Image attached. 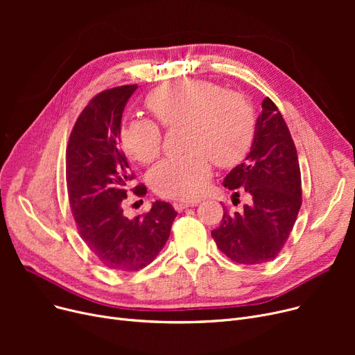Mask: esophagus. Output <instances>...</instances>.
Here are the masks:
<instances>
[{
	"mask_svg": "<svg viewBox=\"0 0 355 355\" xmlns=\"http://www.w3.org/2000/svg\"><path fill=\"white\" fill-rule=\"evenodd\" d=\"M197 206V201H174L173 202V207L177 210V211H182L185 209L189 207H194Z\"/></svg>",
	"mask_w": 355,
	"mask_h": 355,
	"instance_id": "esophagus-1",
	"label": "esophagus"
}]
</instances>
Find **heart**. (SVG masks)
<instances>
[{"label": "heart", "mask_w": 355, "mask_h": 355, "mask_svg": "<svg viewBox=\"0 0 355 355\" xmlns=\"http://www.w3.org/2000/svg\"><path fill=\"white\" fill-rule=\"evenodd\" d=\"M146 107L165 129L182 126L184 154L159 161L149 173L155 193L175 200H194L206 190L211 159L229 166L249 149L254 116L250 105L221 86L187 79L149 93ZM123 151L138 162L154 161L161 151V129L149 119H130L119 132Z\"/></svg>", "instance_id": "b5f03b06"}]
</instances>
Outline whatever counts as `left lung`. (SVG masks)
Here are the masks:
<instances>
[{
    "instance_id": "8db88e82",
    "label": "left lung",
    "mask_w": 355,
    "mask_h": 355,
    "mask_svg": "<svg viewBox=\"0 0 355 355\" xmlns=\"http://www.w3.org/2000/svg\"><path fill=\"white\" fill-rule=\"evenodd\" d=\"M225 187L248 193L241 211L223 209L221 223L211 232L217 248L240 265L273 260L286 243L302 204L301 170L288 125L266 98L254 128L246 159L225 178Z\"/></svg>"
}]
</instances>
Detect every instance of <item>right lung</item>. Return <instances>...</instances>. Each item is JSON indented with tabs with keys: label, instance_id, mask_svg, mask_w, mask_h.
<instances>
[{
	"label": "right lung",
	"instance_id": "right-lung-1",
	"mask_svg": "<svg viewBox=\"0 0 355 355\" xmlns=\"http://www.w3.org/2000/svg\"><path fill=\"white\" fill-rule=\"evenodd\" d=\"M138 89L125 85L93 98L74 123L66 149V182L71 214L80 237L101 262L114 270L134 272L157 257L171 233L177 211L155 201L135 218L122 204L135 178L121 149V119L125 105ZM132 191L146 194L144 184Z\"/></svg>",
	"mask_w": 355,
	"mask_h": 355
}]
</instances>
